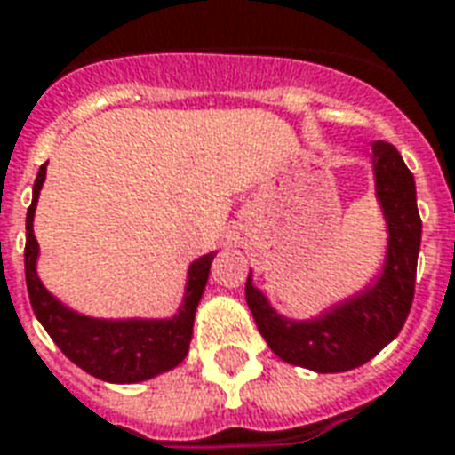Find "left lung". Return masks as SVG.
Returning <instances> with one entry per match:
<instances>
[{"instance_id":"8db88e82","label":"left lung","mask_w":455,"mask_h":455,"mask_svg":"<svg viewBox=\"0 0 455 455\" xmlns=\"http://www.w3.org/2000/svg\"><path fill=\"white\" fill-rule=\"evenodd\" d=\"M375 200L387 228V250L380 271L349 298L311 318L278 314L250 271L245 299L255 323L278 359L316 373H345L363 366L385 349L409 316L423 221L418 214L416 179L395 146L373 141L371 148Z\"/></svg>"}]
</instances>
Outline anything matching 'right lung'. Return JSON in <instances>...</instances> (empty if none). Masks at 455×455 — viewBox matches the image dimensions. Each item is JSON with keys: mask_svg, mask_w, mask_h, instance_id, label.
Returning <instances> with one entry per match:
<instances>
[{"mask_svg": "<svg viewBox=\"0 0 455 455\" xmlns=\"http://www.w3.org/2000/svg\"><path fill=\"white\" fill-rule=\"evenodd\" d=\"M46 179V163L39 167L32 203L25 217V283L35 316L60 352L75 366L99 380L132 385L151 380L177 368L188 354L193 318L205 292L210 267L217 252L198 257L188 267L184 299L170 318H94L70 309L46 291L37 276L39 243L32 231L39 191Z\"/></svg>", "mask_w": 455, "mask_h": 455, "instance_id": "add662e5", "label": "right lung"}]
</instances>
